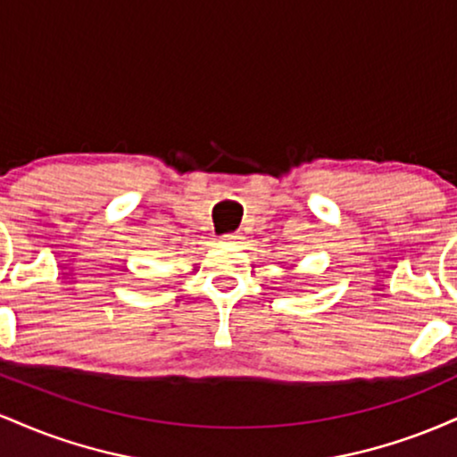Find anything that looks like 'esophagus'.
Instances as JSON below:
<instances>
[{"instance_id":"1","label":"esophagus","mask_w":457,"mask_h":457,"mask_svg":"<svg viewBox=\"0 0 457 457\" xmlns=\"http://www.w3.org/2000/svg\"><path fill=\"white\" fill-rule=\"evenodd\" d=\"M221 243H223V245H229V246H238L240 243H243V236H240L238 232L225 234L223 238H221Z\"/></svg>"}]
</instances>
